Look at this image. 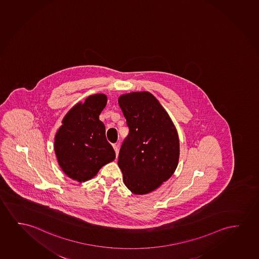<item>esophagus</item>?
Listing matches in <instances>:
<instances>
[{"instance_id": "34e87169", "label": "esophagus", "mask_w": 259, "mask_h": 259, "mask_svg": "<svg viewBox=\"0 0 259 259\" xmlns=\"http://www.w3.org/2000/svg\"><path fill=\"white\" fill-rule=\"evenodd\" d=\"M113 149L115 150V153H116V156H117L118 155V150H119V145L116 143V144H113Z\"/></svg>"}]
</instances>
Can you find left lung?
Instances as JSON below:
<instances>
[{"instance_id":"obj_1","label":"left lung","mask_w":259,"mask_h":259,"mask_svg":"<svg viewBox=\"0 0 259 259\" xmlns=\"http://www.w3.org/2000/svg\"><path fill=\"white\" fill-rule=\"evenodd\" d=\"M118 104L129 134L121 145L118 166L123 181L135 195L154 191L177 168L180 142L172 121L149 92L123 95Z\"/></svg>"}]
</instances>
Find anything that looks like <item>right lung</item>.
Segmentation results:
<instances>
[{
    "label": "right lung",
    "mask_w": 259,
    "mask_h": 259,
    "mask_svg": "<svg viewBox=\"0 0 259 259\" xmlns=\"http://www.w3.org/2000/svg\"><path fill=\"white\" fill-rule=\"evenodd\" d=\"M105 95L89 96L78 103L63 119L55 137L58 163L68 177L85 182L116 157L107 141L105 126L99 115L106 106Z\"/></svg>",
    "instance_id": "1"
}]
</instances>
